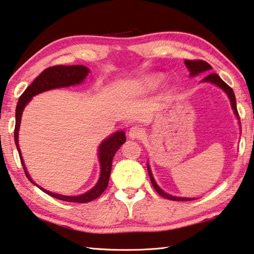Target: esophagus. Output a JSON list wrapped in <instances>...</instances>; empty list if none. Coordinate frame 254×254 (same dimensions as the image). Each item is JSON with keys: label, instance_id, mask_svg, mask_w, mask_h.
<instances>
[{"label": "esophagus", "instance_id": "34e87169", "mask_svg": "<svg viewBox=\"0 0 254 254\" xmlns=\"http://www.w3.org/2000/svg\"><path fill=\"white\" fill-rule=\"evenodd\" d=\"M143 134L144 131L140 127H132L130 128V131H128V136H130L131 139H140V137L143 136Z\"/></svg>", "mask_w": 254, "mask_h": 254}]
</instances>
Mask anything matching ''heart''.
Wrapping results in <instances>:
<instances>
[{
  "label": "heart",
  "instance_id": "obj_1",
  "mask_svg": "<svg viewBox=\"0 0 254 254\" xmlns=\"http://www.w3.org/2000/svg\"><path fill=\"white\" fill-rule=\"evenodd\" d=\"M161 80H162V76L159 74L147 75L140 79L137 86H139V88L143 92L152 91V89L158 87L159 84L161 83Z\"/></svg>",
  "mask_w": 254,
  "mask_h": 254
}]
</instances>
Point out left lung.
Wrapping results in <instances>:
<instances>
[{"label":"left lung","mask_w":254,"mask_h":254,"mask_svg":"<svg viewBox=\"0 0 254 254\" xmlns=\"http://www.w3.org/2000/svg\"><path fill=\"white\" fill-rule=\"evenodd\" d=\"M185 65L187 66V68L190 71V76H196L200 74V72H204V71H208L212 69V66L207 64L204 60H185ZM201 81H204V83H213L218 87L222 88L223 91H224L227 96H229L230 101H231V105H232V109L234 111V114L236 115V118L240 120L239 117V113H238V109H236V101H235V95H234V92L233 89H232L229 85H227L225 81H223L222 78L217 74H215V72H212V74H208L206 77H204ZM148 174L150 176V180H151V184L153 188L156 189V191L158 192L159 195H161L162 197H165L167 199H170V200H178V201H188V200H191V198H185V197H176V196H171L169 194H167L162 190V189L158 186L156 180H154L152 173H151V169H150V167L148 165Z\"/></svg>","instance_id":"8db88e82"}]
</instances>
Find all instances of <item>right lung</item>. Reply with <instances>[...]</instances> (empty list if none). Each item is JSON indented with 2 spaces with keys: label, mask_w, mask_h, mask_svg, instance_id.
Here are the masks:
<instances>
[{
  "label": "right lung",
  "mask_w": 254,
  "mask_h": 254,
  "mask_svg": "<svg viewBox=\"0 0 254 254\" xmlns=\"http://www.w3.org/2000/svg\"><path fill=\"white\" fill-rule=\"evenodd\" d=\"M89 69L87 67L83 65H74V66H63V65H57L53 66L45 69L41 74L34 79L31 85L28 86V88L23 92L22 95L20 96L18 105H16L15 110V128H14V141L16 149H18L19 156L21 159V163H22L24 173L27 175L30 182L36 185V183L32 182V179L30 178V176L25 168L24 162L22 156H21L20 147H19V128H20V123H21V117H22V112L24 110L25 105L31 101V98L37 95V94L42 93L45 91H49V89L58 88V87H67V86L70 85H77L80 84L83 81L86 76L88 75ZM127 137L126 133L123 131H118L112 134L111 136L105 139L100 145V149H98V159H100V165H101V176L100 179H98L97 184L94 186L91 190L85 192L83 195L79 196H65V195H59L55 194V192H51L46 190V189L41 188L36 185L37 187H39L42 191H45L46 194L50 195L54 198H57L60 200L65 201H72V203H88V201L96 199L97 197H100L103 191L107 188V185H109L110 180V175H111V169H112V160H113L114 154L117 153L120 147L126 142Z\"/></svg>",
  "instance_id": "1"
}]
</instances>
